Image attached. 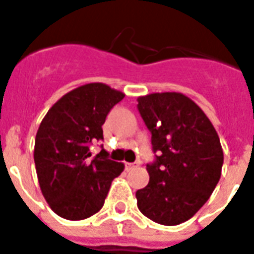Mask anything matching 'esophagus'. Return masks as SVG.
<instances>
[{
  "label": "esophagus",
  "instance_id": "obj_1",
  "mask_svg": "<svg viewBox=\"0 0 254 254\" xmlns=\"http://www.w3.org/2000/svg\"><path fill=\"white\" fill-rule=\"evenodd\" d=\"M137 167V163H125V168L127 171L129 170H133V168H136Z\"/></svg>",
  "mask_w": 254,
  "mask_h": 254
}]
</instances>
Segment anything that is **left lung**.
I'll use <instances>...</instances> for the list:
<instances>
[{"mask_svg": "<svg viewBox=\"0 0 254 254\" xmlns=\"http://www.w3.org/2000/svg\"><path fill=\"white\" fill-rule=\"evenodd\" d=\"M137 102L157 153L146 165L149 183L136 192L137 206L153 222L179 225L194 217L219 182V137L203 110L185 94L153 93Z\"/></svg>", "mask_w": 254, "mask_h": 254, "instance_id": "obj_1", "label": "left lung"}]
</instances>
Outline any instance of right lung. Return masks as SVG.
Segmentation results:
<instances>
[{
	"label": "right lung",
	"mask_w": 254,
	"mask_h": 254,
	"mask_svg": "<svg viewBox=\"0 0 254 254\" xmlns=\"http://www.w3.org/2000/svg\"><path fill=\"white\" fill-rule=\"evenodd\" d=\"M125 94L105 83L71 90L48 110L35 140V165L43 196L59 217L80 221L102 208L124 164L90 145L103 140L102 125Z\"/></svg>",
	"instance_id": "add662e5"
}]
</instances>
